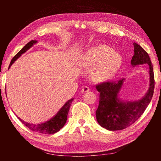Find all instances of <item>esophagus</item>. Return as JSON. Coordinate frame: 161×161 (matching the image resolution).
I'll list each match as a JSON object with an SVG mask.
<instances>
[{"label": "esophagus", "mask_w": 161, "mask_h": 161, "mask_svg": "<svg viewBox=\"0 0 161 161\" xmlns=\"http://www.w3.org/2000/svg\"><path fill=\"white\" fill-rule=\"evenodd\" d=\"M81 92H89V87L87 86H84L81 89Z\"/></svg>", "instance_id": "34e87169"}]
</instances>
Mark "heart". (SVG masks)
Wrapping results in <instances>:
<instances>
[{"label": "heart", "mask_w": 161, "mask_h": 161, "mask_svg": "<svg viewBox=\"0 0 161 161\" xmlns=\"http://www.w3.org/2000/svg\"><path fill=\"white\" fill-rule=\"evenodd\" d=\"M122 64L119 54L107 45H99L91 48L84 54L81 67L92 69L90 79L94 82H103L109 80L118 72Z\"/></svg>", "instance_id": "1"}]
</instances>
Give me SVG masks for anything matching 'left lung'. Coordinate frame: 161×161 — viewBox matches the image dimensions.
<instances>
[{
	"label": "left lung",
	"mask_w": 161,
	"mask_h": 161,
	"mask_svg": "<svg viewBox=\"0 0 161 161\" xmlns=\"http://www.w3.org/2000/svg\"><path fill=\"white\" fill-rule=\"evenodd\" d=\"M134 55L131 65L147 64L149 65V88L142 99L133 102H124L118 98L124 79L113 81H105L96 86L99 92V107L96 111V118L102 127L109 130L126 129L137 121L151 102L154 92V74L148 54L137 43L133 42Z\"/></svg>",
	"instance_id": "1"
}]
</instances>
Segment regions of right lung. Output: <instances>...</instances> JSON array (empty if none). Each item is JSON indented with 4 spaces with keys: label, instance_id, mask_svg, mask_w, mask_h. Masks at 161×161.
Returning a JSON list of instances; mask_svg holds the SVG:
<instances>
[{
    "label": "right lung",
    "instance_id": "obj_1",
    "mask_svg": "<svg viewBox=\"0 0 161 161\" xmlns=\"http://www.w3.org/2000/svg\"><path fill=\"white\" fill-rule=\"evenodd\" d=\"M37 42V40H32L28 43H27V44L24 46V47L22 48L14 57H13V58L12 59V60L10 62V64L9 65V68L16 59L18 58H20L22 54L25 53L27 50H29L32 45ZM72 101L73 99L68 100L67 102L64 103L63 107H62L60 109H59L58 112L57 113L55 116H53V118L49 120V121L45 122V123L40 124H32L27 123V122L23 121V120L20 119V118H18V119L20 120L25 126L28 127L29 129L32 130V131L44 133V134H53V133L59 131V130L64 126L67 119V114L68 112H69L70 105L71 103H72Z\"/></svg>",
    "mask_w": 161,
    "mask_h": 161
}]
</instances>
